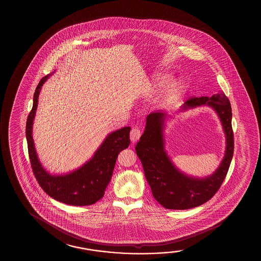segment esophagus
I'll return each mask as SVG.
<instances>
[{
  "label": "esophagus",
  "instance_id": "34e87169",
  "mask_svg": "<svg viewBox=\"0 0 261 261\" xmlns=\"http://www.w3.org/2000/svg\"><path fill=\"white\" fill-rule=\"evenodd\" d=\"M141 137V131L138 127H134L130 132V139L133 143H136V142Z\"/></svg>",
  "mask_w": 261,
  "mask_h": 261
}]
</instances>
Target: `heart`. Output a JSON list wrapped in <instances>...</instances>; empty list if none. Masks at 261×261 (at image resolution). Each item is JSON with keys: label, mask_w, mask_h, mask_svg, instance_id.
Instances as JSON below:
<instances>
[{"label": "heart", "mask_w": 261, "mask_h": 261, "mask_svg": "<svg viewBox=\"0 0 261 261\" xmlns=\"http://www.w3.org/2000/svg\"><path fill=\"white\" fill-rule=\"evenodd\" d=\"M169 83H170V80L167 75L162 74V73L156 74L153 78V80L148 84L147 93L155 94L158 92H161L164 88L167 87ZM184 86L181 84H175L170 86L160 99V102H159L160 107H168V106H171L173 103H175L182 95V94L184 93Z\"/></svg>", "instance_id": "heart-1"}]
</instances>
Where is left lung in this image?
Masks as SVG:
<instances>
[{"mask_svg":"<svg viewBox=\"0 0 261 261\" xmlns=\"http://www.w3.org/2000/svg\"><path fill=\"white\" fill-rule=\"evenodd\" d=\"M201 106H208L216 111L226 136L225 155L212 175L203 178L193 177L174 166L165 150V113L154 112L147 116L145 131L136 145L137 156L141 160L154 199L167 210H189L207 202L221 187L230 166L234 135L229 100L222 92L211 97H192L183 105L181 111Z\"/></svg>","mask_w":261,"mask_h":261,"instance_id":"8db88e82","label":"left lung"}]
</instances>
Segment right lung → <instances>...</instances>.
Listing matches in <instances>:
<instances>
[{
	"label": "right lung",
	"mask_w": 261,
	"mask_h": 261,
	"mask_svg": "<svg viewBox=\"0 0 261 261\" xmlns=\"http://www.w3.org/2000/svg\"><path fill=\"white\" fill-rule=\"evenodd\" d=\"M51 73L43 77L34 94L33 108L26 122V139L31 166L43 191L62 203L71 205H89L103 197L111 180L116 158L130 144L129 126L116 130L107 136L93 158L76 170L65 175H51L43 168L36 154L33 139V124L38 106L40 91Z\"/></svg>",
	"instance_id": "1"
}]
</instances>
